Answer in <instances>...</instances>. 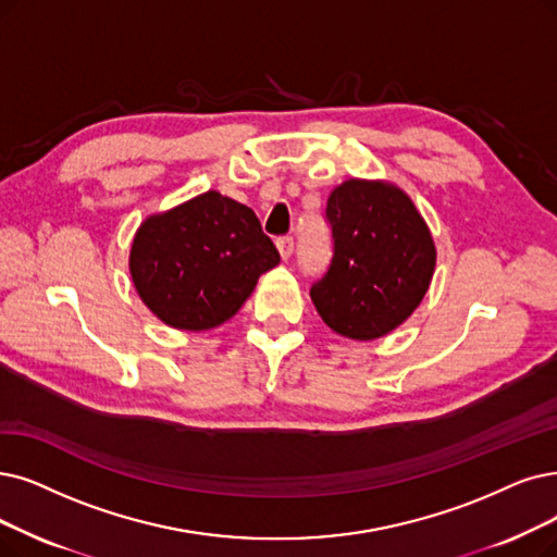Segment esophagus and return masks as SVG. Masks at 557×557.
Instances as JSON below:
<instances>
[{
    "instance_id": "34e87169",
    "label": "esophagus",
    "mask_w": 557,
    "mask_h": 557,
    "mask_svg": "<svg viewBox=\"0 0 557 557\" xmlns=\"http://www.w3.org/2000/svg\"><path fill=\"white\" fill-rule=\"evenodd\" d=\"M276 249L281 253V258L287 260V258L293 256V251H295V239L293 237H278L276 239Z\"/></svg>"
}]
</instances>
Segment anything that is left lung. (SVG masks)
Listing matches in <instances>:
<instances>
[{"label":"left lung","mask_w":557,"mask_h":557,"mask_svg":"<svg viewBox=\"0 0 557 557\" xmlns=\"http://www.w3.org/2000/svg\"><path fill=\"white\" fill-rule=\"evenodd\" d=\"M329 272L310 287L324 324L343 338L374 341L403 324L430 290L436 247L407 191L349 177L329 194Z\"/></svg>","instance_id":"left-lung-1"}]
</instances>
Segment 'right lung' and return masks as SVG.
I'll list each match as a JSON object with an SVG mask.
<instances>
[{
  "label": "right lung",
  "mask_w": 557,
  "mask_h": 557,
  "mask_svg": "<svg viewBox=\"0 0 557 557\" xmlns=\"http://www.w3.org/2000/svg\"><path fill=\"white\" fill-rule=\"evenodd\" d=\"M281 262L256 212L210 189L150 214L129 249V276L150 313L181 331L228 322Z\"/></svg>",
  "instance_id": "right-lung-1"
}]
</instances>
